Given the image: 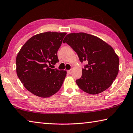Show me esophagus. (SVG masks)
Returning a JSON list of instances; mask_svg holds the SVG:
<instances>
[{
	"label": "esophagus",
	"instance_id": "1",
	"mask_svg": "<svg viewBox=\"0 0 133 133\" xmlns=\"http://www.w3.org/2000/svg\"><path fill=\"white\" fill-rule=\"evenodd\" d=\"M67 72H68L69 74H71L72 72V69H69V70L67 71Z\"/></svg>",
	"mask_w": 133,
	"mask_h": 133
}]
</instances>
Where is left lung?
I'll use <instances>...</instances> for the list:
<instances>
[{
    "mask_svg": "<svg viewBox=\"0 0 133 133\" xmlns=\"http://www.w3.org/2000/svg\"><path fill=\"white\" fill-rule=\"evenodd\" d=\"M75 51L81 62L87 64L76 80L83 91L96 95L110 87L118 72L119 59L111 46L96 36L85 32L71 33L63 41Z\"/></svg>",
    "mask_w": 133,
    "mask_h": 133,
    "instance_id": "1",
    "label": "left lung"
}]
</instances>
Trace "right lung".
I'll return each mask as SVG.
<instances>
[{"label":"right lung","mask_w":133,"mask_h":133,"mask_svg":"<svg viewBox=\"0 0 133 133\" xmlns=\"http://www.w3.org/2000/svg\"><path fill=\"white\" fill-rule=\"evenodd\" d=\"M66 32H45L31 37L16 57V72L29 92L41 97L56 94L66 75V71L51 68L59 62L57 52Z\"/></svg>","instance_id":"1"}]
</instances>
